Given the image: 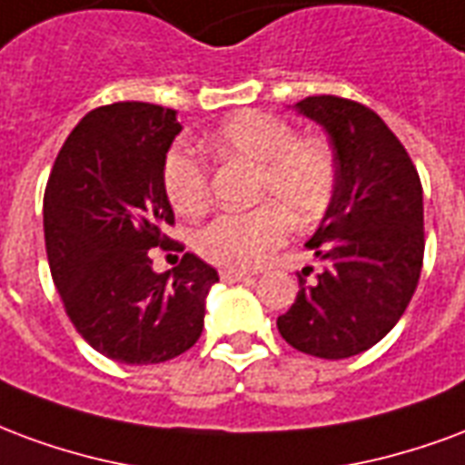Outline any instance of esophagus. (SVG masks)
<instances>
[{"mask_svg":"<svg viewBox=\"0 0 465 465\" xmlns=\"http://www.w3.org/2000/svg\"><path fill=\"white\" fill-rule=\"evenodd\" d=\"M250 277H252V274L240 272V270H228V267L220 270V280H223V282H242V280H250Z\"/></svg>","mask_w":465,"mask_h":465,"instance_id":"esophagus-1","label":"esophagus"}]
</instances>
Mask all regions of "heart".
<instances>
[{
	"label": "heart",
	"mask_w": 465,
	"mask_h": 465,
	"mask_svg": "<svg viewBox=\"0 0 465 465\" xmlns=\"http://www.w3.org/2000/svg\"><path fill=\"white\" fill-rule=\"evenodd\" d=\"M223 163L255 168L245 213H223L195 237L198 252L228 270L265 265L294 228H310L324 218L337 191V158L320 138L297 135L284 118L265 111H240L200 143ZM163 188L173 210L198 218L213 203L205 161L188 148H173L163 163Z\"/></svg>",
	"instance_id": "b5f03b06"
}]
</instances>
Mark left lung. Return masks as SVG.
Returning a JSON list of instances; mask_svg holds the SVG:
<instances>
[{"label":"left lung","mask_w":465,"mask_h":465,"mask_svg":"<svg viewBox=\"0 0 465 465\" xmlns=\"http://www.w3.org/2000/svg\"><path fill=\"white\" fill-rule=\"evenodd\" d=\"M294 108L327 131L337 191L310 247L322 272L277 317L287 344L347 359L384 340L409 307L423 265V191L416 165L371 108L307 96Z\"/></svg>","instance_id":"obj_1"}]
</instances>
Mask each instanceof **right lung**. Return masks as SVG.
Wrapping results in <instances>:
<instances>
[{"mask_svg": "<svg viewBox=\"0 0 465 465\" xmlns=\"http://www.w3.org/2000/svg\"><path fill=\"white\" fill-rule=\"evenodd\" d=\"M183 125L143 101L98 106L54 161L44 193V240L64 310L91 347L121 364H161L198 341L218 272L185 252L153 272V247H175L163 163Z\"/></svg>", "mask_w": 465, "mask_h": 465, "instance_id": "right-lung-1", "label": "right lung"}]
</instances>
